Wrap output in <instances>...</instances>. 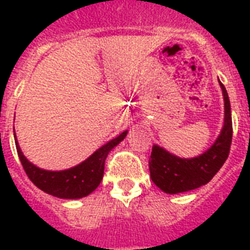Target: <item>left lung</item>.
Wrapping results in <instances>:
<instances>
[{
    "label": "left lung",
    "instance_id": "1",
    "mask_svg": "<svg viewBox=\"0 0 250 250\" xmlns=\"http://www.w3.org/2000/svg\"><path fill=\"white\" fill-rule=\"evenodd\" d=\"M225 98V125L211 146L201 156L180 158L158 145H153L149 170L153 183L165 193L176 194L205 186L229 158L232 141V118L229 93L219 82Z\"/></svg>",
    "mask_w": 250,
    "mask_h": 250
}]
</instances>
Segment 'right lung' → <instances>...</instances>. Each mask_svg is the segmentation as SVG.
<instances>
[{"instance_id":"right-lung-1","label":"right lung","mask_w":250,"mask_h":250,"mask_svg":"<svg viewBox=\"0 0 250 250\" xmlns=\"http://www.w3.org/2000/svg\"><path fill=\"white\" fill-rule=\"evenodd\" d=\"M125 136L127 131L102 145L84 162L63 171H48L35 166L23 156L18 141H15V145L25 174L37 188L56 197L74 200L85 197L100 186L105 170L106 157L110 150L117 146Z\"/></svg>"}]
</instances>
